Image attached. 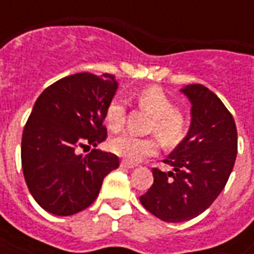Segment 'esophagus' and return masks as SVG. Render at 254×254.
Masks as SVG:
<instances>
[{
  "instance_id": "34e87169",
  "label": "esophagus",
  "mask_w": 254,
  "mask_h": 254,
  "mask_svg": "<svg viewBox=\"0 0 254 254\" xmlns=\"http://www.w3.org/2000/svg\"><path fill=\"white\" fill-rule=\"evenodd\" d=\"M121 167H125V169H133V167H136V165H134V163H130V162H127V160H122Z\"/></svg>"
}]
</instances>
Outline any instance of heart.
<instances>
[{"mask_svg": "<svg viewBox=\"0 0 254 254\" xmlns=\"http://www.w3.org/2000/svg\"><path fill=\"white\" fill-rule=\"evenodd\" d=\"M137 105L154 117L151 132L156 133L163 144L174 145L181 140L187 129V118L166 92L156 87L141 89L137 94ZM105 118L111 130L121 129L127 121V100L121 96H114L106 107ZM109 147L127 162L136 163L156 154L159 144L155 138H140L132 133L124 132L111 138Z\"/></svg>", "mask_w": 254, "mask_h": 254, "instance_id": "heart-1", "label": "heart"}]
</instances>
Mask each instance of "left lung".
I'll use <instances>...</instances> for the list:
<instances>
[{
    "label": "left lung",
    "mask_w": 254,
    "mask_h": 254,
    "mask_svg": "<svg viewBox=\"0 0 254 254\" xmlns=\"http://www.w3.org/2000/svg\"><path fill=\"white\" fill-rule=\"evenodd\" d=\"M191 102L187 137L163 163L169 173L152 169L154 184L140 196L143 207L165 222L190 220L207 209L229 181L237 158V127L231 113L201 84L182 89Z\"/></svg>",
    "instance_id": "8db88e82"
}]
</instances>
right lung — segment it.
I'll return each instance as SVG.
<instances>
[{
	"label": "right lung",
	"instance_id": "1",
	"mask_svg": "<svg viewBox=\"0 0 254 254\" xmlns=\"http://www.w3.org/2000/svg\"><path fill=\"white\" fill-rule=\"evenodd\" d=\"M116 91L109 73L84 72L53 83L36 99L21 138V166L31 194L47 212L69 216L88 208L120 166L110 152L78 154L107 137L105 111Z\"/></svg>",
	"mask_w": 254,
	"mask_h": 254
}]
</instances>
